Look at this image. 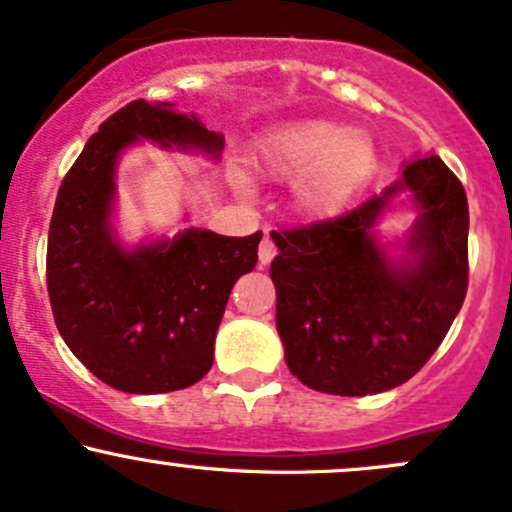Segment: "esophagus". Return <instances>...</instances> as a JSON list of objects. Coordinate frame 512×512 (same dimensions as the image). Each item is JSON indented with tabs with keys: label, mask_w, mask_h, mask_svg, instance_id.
<instances>
[{
	"label": "esophagus",
	"mask_w": 512,
	"mask_h": 512,
	"mask_svg": "<svg viewBox=\"0 0 512 512\" xmlns=\"http://www.w3.org/2000/svg\"><path fill=\"white\" fill-rule=\"evenodd\" d=\"M257 255H260V265L267 267L269 262L274 260V255H277V243H274L269 235H265V240L260 243V252H257Z\"/></svg>",
	"instance_id": "esophagus-1"
}]
</instances>
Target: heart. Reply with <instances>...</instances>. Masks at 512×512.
<instances>
[{
    "mask_svg": "<svg viewBox=\"0 0 512 512\" xmlns=\"http://www.w3.org/2000/svg\"><path fill=\"white\" fill-rule=\"evenodd\" d=\"M272 177L299 179L296 201L311 216H333L357 192L374 167V148L359 133L335 123H301L267 143Z\"/></svg>",
    "mask_w": 512,
    "mask_h": 512,
    "instance_id": "obj_1",
    "label": "heart"
}]
</instances>
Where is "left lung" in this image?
Returning <instances> with one entry per match:
<instances>
[{"label": "left lung", "mask_w": 512, "mask_h": 512, "mask_svg": "<svg viewBox=\"0 0 512 512\" xmlns=\"http://www.w3.org/2000/svg\"><path fill=\"white\" fill-rule=\"evenodd\" d=\"M401 188L424 211L412 239L415 268H396L375 245V218ZM279 255L277 330L286 367L333 396L389 391L423 369L445 340L469 286V204L437 155L357 209L272 233Z\"/></svg>", "instance_id": "obj_1"}]
</instances>
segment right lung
Segmentation results:
<instances>
[{"label": "right lung", "mask_w": 512, "mask_h": 512, "mask_svg": "<svg viewBox=\"0 0 512 512\" xmlns=\"http://www.w3.org/2000/svg\"><path fill=\"white\" fill-rule=\"evenodd\" d=\"M138 138L218 153L223 138L196 116L136 99L87 140L55 199L46 279L55 325L84 367L126 393L196 384L230 289L257 265L262 230L245 238L189 228L172 243L126 252L109 233L114 165Z\"/></svg>", "instance_id": "obj_1"}]
</instances>
